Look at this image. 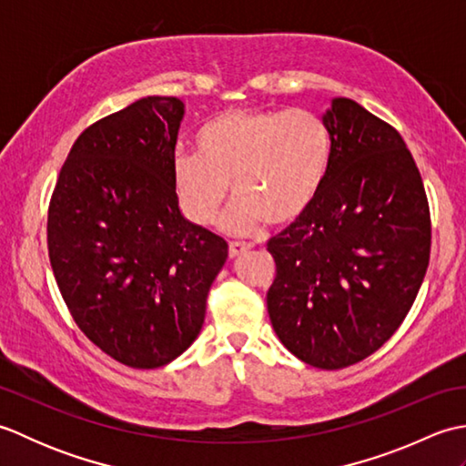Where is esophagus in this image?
I'll return each mask as SVG.
<instances>
[{"mask_svg": "<svg viewBox=\"0 0 466 466\" xmlns=\"http://www.w3.org/2000/svg\"><path fill=\"white\" fill-rule=\"evenodd\" d=\"M250 248H252V246L246 244V242H230V244H228V254H230V258H236V256L248 252Z\"/></svg>", "mask_w": 466, "mask_h": 466, "instance_id": "1", "label": "esophagus"}]
</instances>
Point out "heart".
<instances>
[{
    "label": "heart",
    "mask_w": 466,
    "mask_h": 466,
    "mask_svg": "<svg viewBox=\"0 0 466 466\" xmlns=\"http://www.w3.org/2000/svg\"><path fill=\"white\" fill-rule=\"evenodd\" d=\"M196 146L198 154H174L177 200L192 222L208 226L232 184L238 200L224 216L232 234L300 220L319 200L332 160L329 126L309 110L248 107L218 114L200 127Z\"/></svg>",
    "instance_id": "1"
}]
</instances>
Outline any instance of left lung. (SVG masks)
<instances>
[{
    "label": "left lung",
    "instance_id": "1",
    "mask_svg": "<svg viewBox=\"0 0 466 466\" xmlns=\"http://www.w3.org/2000/svg\"><path fill=\"white\" fill-rule=\"evenodd\" d=\"M332 160L319 200L268 242L270 322L296 359L336 370L397 332L431 258V212L402 136L360 104L322 116Z\"/></svg>",
    "mask_w": 466,
    "mask_h": 466
}]
</instances>
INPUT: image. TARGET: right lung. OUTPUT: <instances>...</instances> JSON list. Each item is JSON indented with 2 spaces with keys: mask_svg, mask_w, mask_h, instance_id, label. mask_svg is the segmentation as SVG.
<instances>
[{
  "mask_svg": "<svg viewBox=\"0 0 466 466\" xmlns=\"http://www.w3.org/2000/svg\"><path fill=\"white\" fill-rule=\"evenodd\" d=\"M184 104L147 96L80 134L47 210L57 289L97 349L132 369L177 359L202 330L228 244L177 208Z\"/></svg>",
  "mask_w": 466,
  "mask_h": 466,
  "instance_id": "1",
  "label": "right lung"
}]
</instances>
